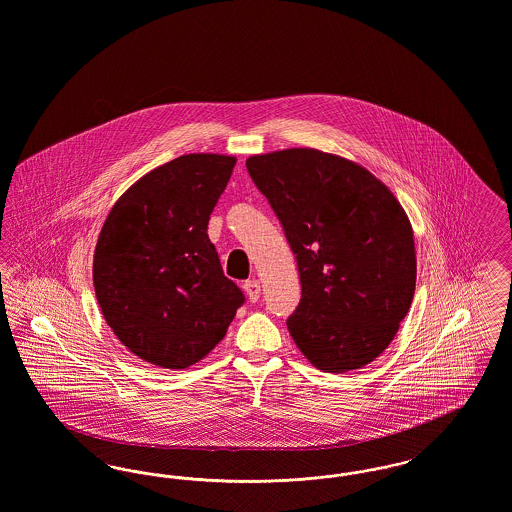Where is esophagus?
Returning <instances> with one entry per match:
<instances>
[{"mask_svg": "<svg viewBox=\"0 0 512 512\" xmlns=\"http://www.w3.org/2000/svg\"><path fill=\"white\" fill-rule=\"evenodd\" d=\"M244 290L247 293V297H249V301L255 303L259 299V295H261V284H259V280H247L244 284Z\"/></svg>", "mask_w": 512, "mask_h": 512, "instance_id": "1", "label": "esophagus"}]
</instances>
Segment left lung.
<instances>
[{"label": "left lung", "instance_id": "1", "mask_svg": "<svg viewBox=\"0 0 512 512\" xmlns=\"http://www.w3.org/2000/svg\"><path fill=\"white\" fill-rule=\"evenodd\" d=\"M245 167L297 259L301 301L286 322L295 345L322 372L372 363L413 303L405 209L365 167L313 147L251 155Z\"/></svg>", "mask_w": 512, "mask_h": 512}]
</instances>
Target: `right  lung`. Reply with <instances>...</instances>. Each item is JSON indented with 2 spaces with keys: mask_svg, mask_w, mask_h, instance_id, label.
<instances>
[{
  "mask_svg": "<svg viewBox=\"0 0 512 512\" xmlns=\"http://www.w3.org/2000/svg\"><path fill=\"white\" fill-rule=\"evenodd\" d=\"M234 165L232 155H180L136 180L103 222L94 251L99 309L149 365L199 363L244 303L207 236Z\"/></svg>",
  "mask_w": 512,
  "mask_h": 512,
  "instance_id": "add662e5",
  "label": "right lung"
}]
</instances>
